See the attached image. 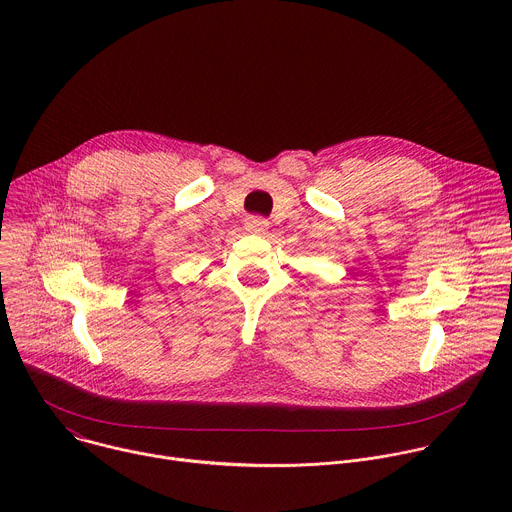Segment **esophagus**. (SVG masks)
Segmentation results:
<instances>
[{
	"label": "esophagus",
	"instance_id": "1",
	"mask_svg": "<svg viewBox=\"0 0 512 512\" xmlns=\"http://www.w3.org/2000/svg\"><path fill=\"white\" fill-rule=\"evenodd\" d=\"M267 227H269V223L265 221V218H261V216H251V218H247V223H245V229L249 233H255V235L265 233Z\"/></svg>",
	"mask_w": 512,
	"mask_h": 512
}]
</instances>
